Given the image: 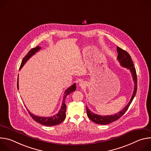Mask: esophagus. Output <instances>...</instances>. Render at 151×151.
<instances>
[{"label":"esophagus","instance_id":"esophagus-1","mask_svg":"<svg viewBox=\"0 0 151 151\" xmlns=\"http://www.w3.org/2000/svg\"><path fill=\"white\" fill-rule=\"evenodd\" d=\"M79 85L80 87H81V88H85V87H86V85H87V83H86L85 82H84V81H81V82L79 83Z\"/></svg>","mask_w":151,"mask_h":151}]
</instances>
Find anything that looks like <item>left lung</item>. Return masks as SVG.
<instances>
[{
    "label": "left lung",
    "instance_id": "8db88e82",
    "mask_svg": "<svg viewBox=\"0 0 151 151\" xmlns=\"http://www.w3.org/2000/svg\"><path fill=\"white\" fill-rule=\"evenodd\" d=\"M116 50H117V52L118 54L117 59L119 61V62L120 63V64L122 67L126 68L130 70L132 73V77H133V79L134 81V91H133L132 97L130 99V101H129V103L127 104V106L124 107L122 110H121L118 113L114 114V115H107V116H101V115H99L97 114H95L88 109L87 106L86 107V109H87V114L88 118L93 122H94L96 124H101V125L108 124H110L115 121H116L119 118H121L125 114V112L127 111L128 107L130 106V104L132 103V102L136 94V91H137V75H136V71L135 68L134 67V64H133V61L132 60L131 56L127 51L120 48L118 47H117Z\"/></svg>",
    "mask_w": 151,
    "mask_h": 151
}]
</instances>
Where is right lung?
I'll list each match as a JSON object with an SVG mask.
<instances>
[{
  "instance_id": "add662e5",
  "label": "right lung",
  "mask_w": 151,
  "mask_h": 151,
  "mask_svg": "<svg viewBox=\"0 0 151 151\" xmlns=\"http://www.w3.org/2000/svg\"><path fill=\"white\" fill-rule=\"evenodd\" d=\"M40 49H41V47L39 46H37L35 48L31 49L29 51V52L27 54V55L23 59L22 62H21V64L20 65L19 70L23 68V66L24 65V64L27 62V61L32 55L35 54L36 52L39 51ZM76 83H75L72 86H70L69 88H68L65 92H64V95L63 98V103H62L61 109H60L58 114H57L56 115L51 117H41V116H37L33 115L30 111H29V110H27L29 112V114L35 121H36L37 122L42 125H44L45 126H54V125H56L60 124L64 120V119L66 118V106L65 102H64L65 101V99L68 94L75 91L76 90ZM17 88L18 90V81H17Z\"/></svg>"
}]
</instances>
